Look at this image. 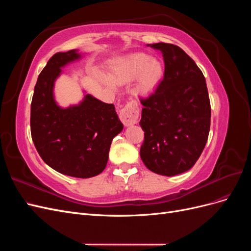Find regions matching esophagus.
I'll return each instance as SVG.
<instances>
[{
  "mask_svg": "<svg viewBox=\"0 0 251 251\" xmlns=\"http://www.w3.org/2000/svg\"><path fill=\"white\" fill-rule=\"evenodd\" d=\"M139 107L138 103L132 100L125 105V108L120 111V120L126 126H130L138 123Z\"/></svg>",
  "mask_w": 251,
  "mask_h": 251,
  "instance_id": "34e87169",
  "label": "esophagus"
}]
</instances>
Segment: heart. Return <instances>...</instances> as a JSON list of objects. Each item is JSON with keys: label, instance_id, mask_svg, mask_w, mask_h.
<instances>
[{"label": "heart", "instance_id": "b5f03b06", "mask_svg": "<svg viewBox=\"0 0 251 251\" xmlns=\"http://www.w3.org/2000/svg\"><path fill=\"white\" fill-rule=\"evenodd\" d=\"M164 75V65L160 59L147 53H133L121 58L111 67L110 76L100 75V79L111 90L118 85H126L137 79L135 91L138 94H150L159 86Z\"/></svg>", "mask_w": 251, "mask_h": 251}]
</instances>
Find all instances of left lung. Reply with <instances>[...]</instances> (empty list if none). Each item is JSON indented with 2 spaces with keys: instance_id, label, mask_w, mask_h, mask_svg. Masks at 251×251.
<instances>
[{
  "instance_id": "obj_1",
  "label": "left lung",
  "mask_w": 251,
  "mask_h": 251,
  "mask_svg": "<svg viewBox=\"0 0 251 251\" xmlns=\"http://www.w3.org/2000/svg\"><path fill=\"white\" fill-rule=\"evenodd\" d=\"M162 53L164 77L153 94L141 100L140 157L162 176L191 170L206 144L210 102L206 81L194 60L173 44H149Z\"/></svg>"
}]
</instances>
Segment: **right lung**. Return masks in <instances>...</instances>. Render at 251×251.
Segmentation results:
<instances>
[{"mask_svg": "<svg viewBox=\"0 0 251 251\" xmlns=\"http://www.w3.org/2000/svg\"><path fill=\"white\" fill-rule=\"evenodd\" d=\"M83 57L77 49L57 52L37 78L30 127L37 153L56 172L76 178L100 175L108 162L113 138L124 128L115 107L88 94L77 104L56 102L54 86L63 68Z\"/></svg>", "mask_w": 251, "mask_h": 251, "instance_id": "right-lung-1", "label": "right lung"}]
</instances>
